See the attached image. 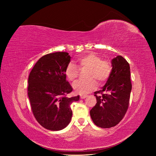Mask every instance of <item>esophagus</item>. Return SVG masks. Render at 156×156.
I'll list each match as a JSON object with an SVG mask.
<instances>
[{"label": "esophagus", "instance_id": "obj_1", "mask_svg": "<svg viewBox=\"0 0 156 156\" xmlns=\"http://www.w3.org/2000/svg\"><path fill=\"white\" fill-rule=\"evenodd\" d=\"M87 97V95H81V96H80V98H81V99H84V98H86Z\"/></svg>", "mask_w": 156, "mask_h": 156}]
</instances>
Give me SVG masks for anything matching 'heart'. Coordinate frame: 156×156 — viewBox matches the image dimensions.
Returning <instances> with one entry per match:
<instances>
[{
    "label": "heart",
    "instance_id": "1",
    "mask_svg": "<svg viewBox=\"0 0 156 156\" xmlns=\"http://www.w3.org/2000/svg\"><path fill=\"white\" fill-rule=\"evenodd\" d=\"M79 68H88L87 80H80L73 84L75 92L79 94H85L94 90L98 83H103L109 77L112 72V64L109 60L101 59V56L95 53L84 54L77 59ZM79 69L74 64L69 63L65 69V75L70 81H74L78 77Z\"/></svg>",
    "mask_w": 156,
    "mask_h": 156
}]
</instances>
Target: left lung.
Here are the masks:
<instances>
[{
    "mask_svg": "<svg viewBox=\"0 0 156 156\" xmlns=\"http://www.w3.org/2000/svg\"><path fill=\"white\" fill-rule=\"evenodd\" d=\"M111 64L112 72L102 90L94 92L97 103L90 111L94 123L101 128L114 127L123 119L132 87L130 67L126 60L119 55Z\"/></svg>",
    "mask_w": 156,
    "mask_h": 156,
    "instance_id": "1",
    "label": "left lung"
}]
</instances>
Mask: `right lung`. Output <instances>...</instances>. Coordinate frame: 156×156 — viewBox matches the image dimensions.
<instances>
[{
    "label": "right lung",
    "mask_w": 156,
    "mask_h": 156,
    "mask_svg": "<svg viewBox=\"0 0 156 156\" xmlns=\"http://www.w3.org/2000/svg\"><path fill=\"white\" fill-rule=\"evenodd\" d=\"M70 58L66 52L45 55L29 74L28 96L32 111L37 122L47 129L65 128L72 116L70 105L79 100V96H66L73 90L65 75Z\"/></svg>",
    "instance_id": "1"
}]
</instances>
